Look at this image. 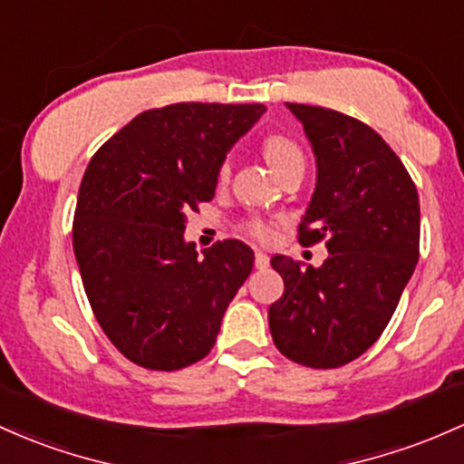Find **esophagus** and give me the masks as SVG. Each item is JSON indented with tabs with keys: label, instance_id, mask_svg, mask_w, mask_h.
<instances>
[{
	"label": "esophagus",
	"instance_id": "34e87169",
	"mask_svg": "<svg viewBox=\"0 0 464 464\" xmlns=\"http://www.w3.org/2000/svg\"><path fill=\"white\" fill-rule=\"evenodd\" d=\"M268 264H271V257H268L266 253L257 251L256 253V268H259V271H264V268H268Z\"/></svg>",
	"mask_w": 464,
	"mask_h": 464
}]
</instances>
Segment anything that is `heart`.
Masks as SVG:
<instances>
[{"label":"heart","instance_id":"obj_1","mask_svg":"<svg viewBox=\"0 0 464 464\" xmlns=\"http://www.w3.org/2000/svg\"><path fill=\"white\" fill-rule=\"evenodd\" d=\"M262 151L279 176L295 169V167H304V162H306L302 147L286 134H268L262 142ZM228 174H231L228 160H222L220 169H218V180L224 182ZM242 231L253 240L268 242L273 237V224L264 220V218H248V220L242 222Z\"/></svg>","mask_w":464,"mask_h":464}]
</instances>
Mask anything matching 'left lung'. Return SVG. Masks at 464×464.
<instances>
[{
	"mask_svg": "<svg viewBox=\"0 0 464 464\" xmlns=\"http://www.w3.org/2000/svg\"><path fill=\"white\" fill-rule=\"evenodd\" d=\"M317 156V187L299 244L325 242L319 268L275 256L284 295L268 308L277 350L306 368H341L385 330L419 262V193L370 125L337 110L288 103Z\"/></svg>",
	"mask_w": 464,
	"mask_h": 464,
	"instance_id": "left-lung-1",
	"label": "left lung"
}]
</instances>
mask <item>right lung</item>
<instances>
[{
  "label": "right lung",
  "instance_id": "obj_1",
  "mask_svg": "<svg viewBox=\"0 0 464 464\" xmlns=\"http://www.w3.org/2000/svg\"><path fill=\"white\" fill-rule=\"evenodd\" d=\"M262 103H174L147 110L92 156L79 187L72 246L85 295L108 339L147 370L205 359L253 251L222 240L198 256L187 213L216 196L227 151Z\"/></svg>",
  "mask_w": 464,
  "mask_h": 464
}]
</instances>
